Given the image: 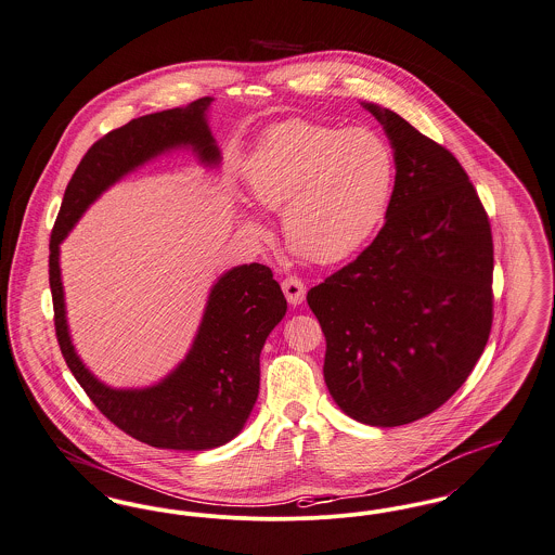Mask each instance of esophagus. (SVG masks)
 Returning <instances> with one entry per match:
<instances>
[{
	"instance_id": "1",
	"label": "esophagus",
	"mask_w": 555,
	"mask_h": 555,
	"mask_svg": "<svg viewBox=\"0 0 555 555\" xmlns=\"http://www.w3.org/2000/svg\"><path fill=\"white\" fill-rule=\"evenodd\" d=\"M282 291H284V295H286L291 305L302 302V300H305V293H307L305 284H302L298 278H295V275H288V278L282 282Z\"/></svg>"
}]
</instances>
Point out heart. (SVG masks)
Returning <instances> with one entry per match:
<instances>
[{
    "label": "heart",
    "mask_w": 555,
    "mask_h": 555,
    "mask_svg": "<svg viewBox=\"0 0 555 555\" xmlns=\"http://www.w3.org/2000/svg\"><path fill=\"white\" fill-rule=\"evenodd\" d=\"M396 185L389 145L369 128L338 130L295 119L264 137L246 189L264 210L282 208V233L315 262L349 259L385 221ZM244 229L264 224L246 217Z\"/></svg>",
    "instance_id": "b5f03b06"
}]
</instances>
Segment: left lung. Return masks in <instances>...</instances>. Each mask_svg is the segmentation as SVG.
Masks as SVG:
<instances>
[{"mask_svg": "<svg viewBox=\"0 0 555 555\" xmlns=\"http://www.w3.org/2000/svg\"><path fill=\"white\" fill-rule=\"evenodd\" d=\"M385 128L396 185L378 235L307 293L326 336L324 380L372 427L418 421L448 402L492 328V233L459 159L404 117L364 105Z\"/></svg>", "mask_w": 555, "mask_h": 555, "instance_id": "left-lung-1", "label": "left lung"}]
</instances>
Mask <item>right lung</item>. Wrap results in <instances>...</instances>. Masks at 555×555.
I'll return each instance as SVG.
<instances>
[{
	"label": "right lung",
	"mask_w": 555,
	"mask_h": 555,
	"mask_svg": "<svg viewBox=\"0 0 555 555\" xmlns=\"http://www.w3.org/2000/svg\"><path fill=\"white\" fill-rule=\"evenodd\" d=\"M210 101L143 115L99 139L75 168L50 235V291L63 358L94 406L124 434L153 448L210 450L242 431L259 398L260 349L286 315L284 293L267 264L233 267L212 286L179 369L147 389H112L81 364L72 345L59 244L107 186L151 157L191 145L204 164H219L221 153L206 124Z\"/></svg>",
	"instance_id": "obj_1"
}]
</instances>
